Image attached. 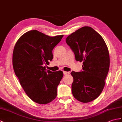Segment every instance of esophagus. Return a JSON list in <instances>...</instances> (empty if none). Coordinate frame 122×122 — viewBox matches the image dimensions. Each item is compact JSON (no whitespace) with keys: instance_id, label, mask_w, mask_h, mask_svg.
Here are the masks:
<instances>
[{"instance_id":"1","label":"esophagus","mask_w":122,"mask_h":122,"mask_svg":"<svg viewBox=\"0 0 122 122\" xmlns=\"http://www.w3.org/2000/svg\"><path fill=\"white\" fill-rule=\"evenodd\" d=\"M63 74H64V76H67V75L70 74V72H66V71H63Z\"/></svg>"}]
</instances>
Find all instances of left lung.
Here are the masks:
<instances>
[{
  "instance_id": "8db88e82",
  "label": "left lung",
  "mask_w": 122,
  "mask_h": 122,
  "mask_svg": "<svg viewBox=\"0 0 122 122\" xmlns=\"http://www.w3.org/2000/svg\"><path fill=\"white\" fill-rule=\"evenodd\" d=\"M66 42L77 61L83 62L82 70L72 71V92L76 100L88 103L102 92L110 67V56L105 41L92 28L85 26L72 33Z\"/></svg>"
}]
</instances>
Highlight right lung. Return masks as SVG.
<instances>
[{"label": "right lung", "mask_w": 122, "mask_h": 122, "mask_svg": "<svg viewBox=\"0 0 122 122\" xmlns=\"http://www.w3.org/2000/svg\"><path fill=\"white\" fill-rule=\"evenodd\" d=\"M63 37H50L36 30H30L15 46L12 64L15 76L27 95L38 104H47L56 97L63 73L46 71L45 66L52 60L53 49Z\"/></svg>", "instance_id": "obj_1"}]
</instances>
